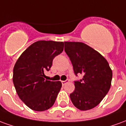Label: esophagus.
<instances>
[{
    "mask_svg": "<svg viewBox=\"0 0 126 126\" xmlns=\"http://www.w3.org/2000/svg\"><path fill=\"white\" fill-rule=\"evenodd\" d=\"M69 81V79H66V80H65V81H61V83H62V85H63V86H64V85L66 83H67V82H68Z\"/></svg>",
    "mask_w": 126,
    "mask_h": 126,
    "instance_id": "obj_1",
    "label": "esophagus"
}]
</instances>
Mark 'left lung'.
<instances>
[{
	"instance_id": "1",
	"label": "left lung",
	"mask_w": 126,
	"mask_h": 126,
	"mask_svg": "<svg viewBox=\"0 0 126 126\" xmlns=\"http://www.w3.org/2000/svg\"><path fill=\"white\" fill-rule=\"evenodd\" d=\"M65 51L71 61L75 75L83 78L74 82L75 90L70 94L74 105L86 111L97 106L110 89L112 71L107 61L87 44L64 42Z\"/></svg>"
}]
</instances>
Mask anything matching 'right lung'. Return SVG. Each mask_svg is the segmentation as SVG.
Returning a JSON list of instances; mask_svg holds the SVG:
<instances>
[{"label":"right lung","instance_id":"right-lung-1","mask_svg":"<svg viewBox=\"0 0 126 126\" xmlns=\"http://www.w3.org/2000/svg\"><path fill=\"white\" fill-rule=\"evenodd\" d=\"M63 42H36L15 63L13 82L16 92L33 111H46L55 103L62 84L45 79V72L49 71L54 58L63 52Z\"/></svg>","mask_w":126,"mask_h":126}]
</instances>
